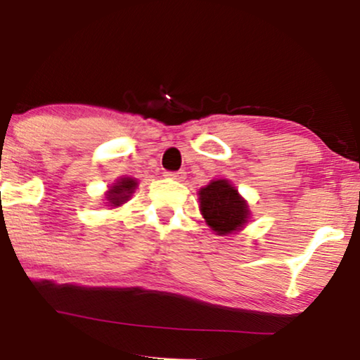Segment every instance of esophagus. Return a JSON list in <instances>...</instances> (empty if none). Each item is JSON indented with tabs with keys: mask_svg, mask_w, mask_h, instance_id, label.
<instances>
[{
	"mask_svg": "<svg viewBox=\"0 0 360 360\" xmlns=\"http://www.w3.org/2000/svg\"><path fill=\"white\" fill-rule=\"evenodd\" d=\"M166 177H169V179H176V181H183L184 179V172L179 171V172H166L164 174Z\"/></svg>",
	"mask_w": 360,
	"mask_h": 360,
	"instance_id": "34e87169",
	"label": "esophagus"
}]
</instances>
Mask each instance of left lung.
<instances>
[{
    "label": "left lung",
    "instance_id": "obj_1",
    "mask_svg": "<svg viewBox=\"0 0 360 360\" xmlns=\"http://www.w3.org/2000/svg\"><path fill=\"white\" fill-rule=\"evenodd\" d=\"M206 225L220 237L240 232L250 220L249 203L229 179H213L198 191Z\"/></svg>",
    "mask_w": 360,
    "mask_h": 360
}]
</instances>
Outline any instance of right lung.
Masks as SVG:
<instances>
[{"label":"right lung","mask_w":360,"mask_h":360,"mask_svg":"<svg viewBox=\"0 0 360 360\" xmlns=\"http://www.w3.org/2000/svg\"><path fill=\"white\" fill-rule=\"evenodd\" d=\"M139 188V181L135 177H120L110 186L108 191L105 193L106 203L105 206H111V208H118V206L125 205Z\"/></svg>","instance_id":"1"}]
</instances>
